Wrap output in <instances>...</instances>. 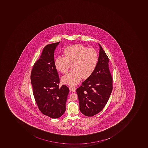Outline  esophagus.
<instances>
[{
  "label": "esophagus",
  "mask_w": 148,
  "mask_h": 148,
  "mask_svg": "<svg viewBox=\"0 0 148 148\" xmlns=\"http://www.w3.org/2000/svg\"><path fill=\"white\" fill-rule=\"evenodd\" d=\"M69 89L70 91L75 92V87L73 86H70L69 87Z\"/></svg>",
  "instance_id": "obj_1"
}]
</instances>
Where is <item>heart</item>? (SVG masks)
<instances>
[{
	"label": "heart",
	"instance_id": "heart-1",
	"mask_svg": "<svg viewBox=\"0 0 148 148\" xmlns=\"http://www.w3.org/2000/svg\"><path fill=\"white\" fill-rule=\"evenodd\" d=\"M63 56H58L55 60V67L62 73H67L71 65L72 70L62 78L63 83L74 85L80 82L82 76L89 77L97 68L98 55L93 48H87L80 44L67 47Z\"/></svg>",
	"mask_w": 148,
	"mask_h": 148
}]
</instances>
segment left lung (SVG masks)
Segmentation results:
<instances>
[{
	"label": "left lung",
	"mask_w": 148,
	"mask_h": 148,
	"mask_svg": "<svg viewBox=\"0 0 148 148\" xmlns=\"http://www.w3.org/2000/svg\"><path fill=\"white\" fill-rule=\"evenodd\" d=\"M100 46L97 68L93 73L77 88L79 110L87 116H92L101 111L112 92L113 79L109 67V59Z\"/></svg>",
	"instance_id": "1"
}]
</instances>
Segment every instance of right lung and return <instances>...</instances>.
<instances>
[{
	"label": "right lung",
	"mask_w": 148,
	"mask_h": 148,
	"mask_svg": "<svg viewBox=\"0 0 148 148\" xmlns=\"http://www.w3.org/2000/svg\"><path fill=\"white\" fill-rule=\"evenodd\" d=\"M60 42L47 45L34 64L31 75L35 101L40 111L51 118H58L66 110L69 92L66 85L59 87L60 78L55 67L54 51Z\"/></svg>",
	"instance_id": "1"
}]
</instances>
